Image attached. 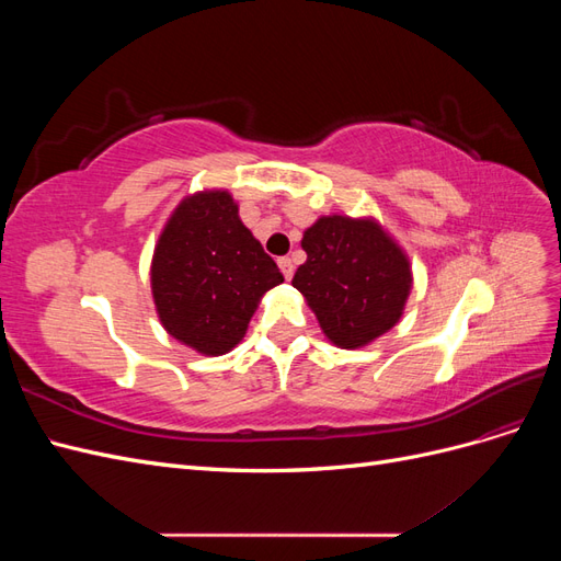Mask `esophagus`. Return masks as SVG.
I'll list each match as a JSON object with an SVG mask.
<instances>
[{
  "instance_id": "obj_1",
  "label": "esophagus",
  "mask_w": 561,
  "mask_h": 561,
  "mask_svg": "<svg viewBox=\"0 0 561 561\" xmlns=\"http://www.w3.org/2000/svg\"><path fill=\"white\" fill-rule=\"evenodd\" d=\"M278 266H280V271H283V276L290 280L293 278V274H295V266H293V260L290 257H278Z\"/></svg>"
}]
</instances>
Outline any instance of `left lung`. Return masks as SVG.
<instances>
[{"instance_id":"8db88e82","label":"left lung","mask_w":561,"mask_h":561,"mask_svg":"<svg viewBox=\"0 0 561 561\" xmlns=\"http://www.w3.org/2000/svg\"><path fill=\"white\" fill-rule=\"evenodd\" d=\"M301 248L307 262L293 285L307 297L332 344L360 348L400 320L412 290V268L377 222L320 217L304 231Z\"/></svg>"}]
</instances>
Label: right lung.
<instances>
[{"instance_id": "right-lung-1", "label": "right lung", "mask_w": 561, "mask_h": 561, "mask_svg": "<svg viewBox=\"0 0 561 561\" xmlns=\"http://www.w3.org/2000/svg\"><path fill=\"white\" fill-rule=\"evenodd\" d=\"M280 283L276 262L241 222L227 192L184 198L151 262V293L163 328L206 355L239 344L262 295Z\"/></svg>"}]
</instances>
